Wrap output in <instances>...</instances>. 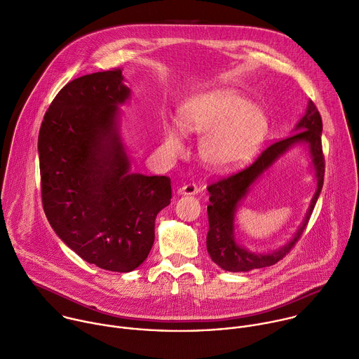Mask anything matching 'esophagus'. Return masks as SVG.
Listing matches in <instances>:
<instances>
[{"mask_svg": "<svg viewBox=\"0 0 359 359\" xmlns=\"http://www.w3.org/2000/svg\"><path fill=\"white\" fill-rule=\"evenodd\" d=\"M198 187L195 184H188V185H182L178 188L177 194L178 195H196L198 194Z\"/></svg>", "mask_w": 359, "mask_h": 359, "instance_id": "obj_1", "label": "esophagus"}]
</instances>
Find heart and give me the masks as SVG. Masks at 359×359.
Segmentation results:
<instances>
[{"label": "heart", "instance_id": "1", "mask_svg": "<svg viewBox=\"0 0 359 359\" xmlns=\"http://www.w3.org/2000/svg\"><path fill=\"white\" fill-rule=\"evenodd\" d=\"M180 123L185 131L205 134L199 154L215 171H231L248 163L269 131L264 110L235 89L210 90L191 97L181 109ZM164 142L172 153L182 149L174 127H167Z\"/></svg>", "mask_w": 359, "mask_h": 359}]
</instances>
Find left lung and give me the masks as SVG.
Listing matches in <instances>:
<instances>
[{
	"mask_svg": "<svg viewBox=\"0 0 359 359\" xmlns=\"http://www.w3.org/2000/svg\"><path fill=\"white\" fill-rule=\"evenodd\" d=\"M294 134L278 140L270 144L262 154L246 168L229 177L221 178L208 187L209 205L208 219L209 231L206 236V249L210 259L226 271H249L276 264L287 255L303 235L309 219L316 206L324 184V154L321 146L323 120L316 104L309 100L306 114L293 130ZM297 144H306L309 149L318 189L312 200L306 218L297 235L284 247L270 254H256L241 247L234 238V213L240 201L245 196L250 187L283 154Z\"/></svg>",
	"mask_w": 359,
	"mask_h": 359,
	"instance_id": "1",
	"label": "left lung"
}]
</instances>
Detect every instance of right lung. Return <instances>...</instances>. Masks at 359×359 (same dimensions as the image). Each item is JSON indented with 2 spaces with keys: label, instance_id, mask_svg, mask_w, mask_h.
Instances as JSON below:
<instances>
[{
  "label": "right lung",
  "instance_id": "add662e5",
  "mask_svg": "<svg viewBox=\"0 0 359 359\" xmlns=\"http://www.w3.org/2000/svg\"><path fill=\"white\" fill-rule=\"evenodd\" d=\"M121 69L69 82L45 113L39 137L42 205L55 233L83 260L127 273L154 243L171 180L131 172L118 131L130 97Z\"/></svg>",
  "mask_w": 359,
  "mask_h": 359
}]
</instances>
